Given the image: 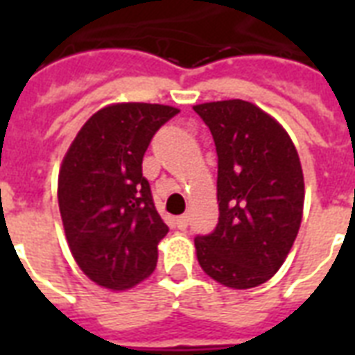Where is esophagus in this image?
<instances>
[{
    "label": "esophagus",
    "instance_id": "esophagus-1",
    "mask_svg": "<svg viewBox=\"0 0 355 355\" xmlns=\"http://www.w3.org/2000/svg\"><path fill=\"white\" fill-rule=\"evenodd\" d=\"M188 223H189L188 214H184V216L177 217V227L180 228V230H186V228H188Z\"/></svg>",
    "mask_w": 355,
    "mask_h": 355
}]
</instances>
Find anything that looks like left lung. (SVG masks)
Returning <instances> with one entry per match:
<instances>
[{"label": "left lung", "mask_w": 355, "mask_h": 355, "mask_svg": "<svg viewBox=\"0 0 355 355\" xmlns=\"http://www.w3.org/2000/svg\"><path fill=\"white\" fill-rule=\"evenodd\" d=\"M217 150L219 223L195 237L206 275L232 289L272 278L300 228L304 175L289 134L241 99L197 105Z\"/></svg>", "instance_id": "left-lung-1"}]
</instances>
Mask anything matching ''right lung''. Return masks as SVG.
<instances>
[{
	"mask_svg": "<svg viewBox=\"0 0 355 355\" xmlns=\"http://www.w3.org/2000/svg\"><path fill=\"white\" fill-rule=\"evenodd\" d=\"M178 108L118 103L83 125L58 173V208L75 261L97 286L121 291L155 270L169 228L153 202L141 162Z\"/></svg>",
	"mask_w": 355,
	"mask_h": 355,
	"instance_id": "add662e5",
	"label": "right lung"
}]
</instances>
